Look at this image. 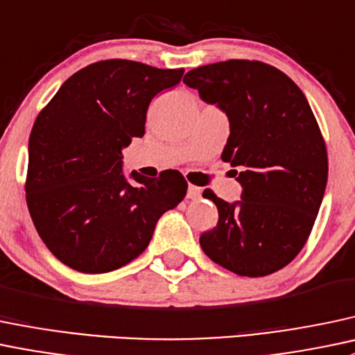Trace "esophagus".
I'll use <instances>...</instances> for the list:
<instances>
[{
	"label": "esophagus",
	"instance_id": "obj_1",
	"mask_svg": "<svg viewBox=\"0 0 355 355\" xmlns=\"http://www.w3.org/2000/svg\"><path fill=\"white\" fill-rule=\"evenodd\" d=\"M200 193H202V190L199 187H196V185H189V190H187L189 199H199Z\"/></svg>",
	"mask_w": 355,
	"mask_h": 355
}]
</instances>
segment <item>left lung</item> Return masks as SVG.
Here are the masks:
<instances>
[{
	"instance_id": "left-lung-1",
	"label": "left lung",
	"mask_w": 355,
	"mask_h": 355,
	"mask_svg": "<svg viewBox=\"0 0 355 355\" xmlns=\"http://www.w3.org/2000/svg\"><path fill=\"white\" fill-rule=\"evenodd\" d=\"M184 83L230 117L221 158L240 166V202L214 192L219 219L200 234L204 253L245 277H263L293 262L311 234L328 178V155L300 87L262 61L230 59L189 71Z\"/></svg>"
}]
</instances>
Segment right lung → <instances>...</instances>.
Instances as JSON below:
<instances>
[{
  "instance_id": "right-lung-1",
  "label": "right lung",
  "mask_w": 355,
  "mask_h": 355,
  "mask_svg": "<svg viewBox=\"0 0 355 355\" xmlns=\"http://www.w3.org/2000/svg\"><path fill=\"white\" fill-rule=\"evenodd\" d=\"M184 68L105 59L76 71L33 122L25 199L52 255L85 274L125 266L146 250L163 212L182 202L187 180L122 173V148L144 136L146 112Z\"/></svg>"
}]
</instances>
